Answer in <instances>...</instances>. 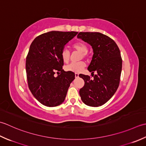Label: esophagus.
<instances>
[{"label": "esophagus", "mask_w": 146, "mask_h": 146, "mask_svg": "<svg viewBox=\"0 0 146 146\" xmlns=\"http://www.w3.org/2000/svg\"><path fill=\"white\" fill-rule=\"evenodd\" d=\"M75 77H76V78H77V77H79V74L76 73V74H75Z\"/></svg>", "instance_id": "obj_1"}]
</instances>
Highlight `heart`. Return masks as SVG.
<instances>
[{
    "mask_svg": "<svg viewBox=\"0 0 146 146\" xmlns=\"http://www.w3.org/2000/svg\"><path fill=\"white\" fill-rule=\"evenodd\" d=\"M73 48L76 51L81 53V58H88V46L86 44L82 41H79L73 44ZM61 57L62 60L64 63H67L70 60V53L66 48L63 49L61 53ZM86 67V64L84 62L81 61L76 63H71L69 65L65 67V70L69 72H72L74 73H80Z\"/></svg>",
    "mask_w": 146,
    "mask_h": 146,
    "instance_id": "heart-1",
    "label": "heart"
}]
</instances>
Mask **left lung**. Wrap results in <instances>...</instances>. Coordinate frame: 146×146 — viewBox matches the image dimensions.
<instances>
[{
  "instance_id": "8db88e82",
  "label": "left lung",
  "mask_w": 146,
  "mask_h": 146,
  "mask_svg": "<svg viewBox=\"0 0 146 146\" xmlns=\"http://www.w3.org/2000/svg\"><path fill=\"white\" fill-rule=\"evenodd\" d=\"M90 44L93 55L88 70L93 75L79 74L84 86L79 91L82 102L86 105L98 107L106 103L113 96L120 83L122 60L117 44L108 36L98 32H80L77 35Z\"/></svg>"
}]
</instances>
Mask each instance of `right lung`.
Wrapping results in <instances>:
<instances>
[{
  "label": "right lung",
  "instance_id": "add662e5",
  "mask_svg": "<svg viewBox=\"0 0 146 146\" xmlns=\"http://www.w3.org/2000/svg\"><path fill=\"white\" fill-rule=\"evenodd\" d=\"M77 32L52 31L33 41L26 56V71L29 90L42 105L54 107L64 102L75 74L62 69V51ZM55 72L61 74L56 77Z\"/></svg>",
  "mask_w": 146,
  "mask_h": 146
}]
</instances>
